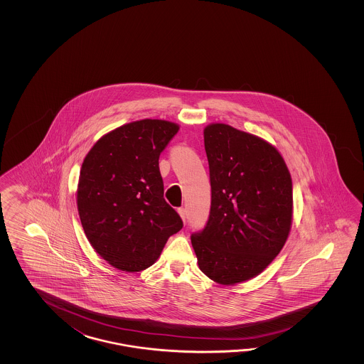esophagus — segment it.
<instances>
[{"mask_svg":"<svg viewBox=\"0 0 364 364\" xmlns=\"http://www.w3.org/2000/svg\"><path fill=\"white\" fill-rule=\"evenodd\" d=\"M178 213H179V216L182 217V220H183V221H185V218H186V209L185 208H182V207H181V208H178Z\"/></svg>","mask_w":364,"mask_h":364,"instance_id":"1","label":"esophagus"}]
</instances>
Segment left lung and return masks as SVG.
Wrapping results in <instances>:
<instances>
[{
	"mask_svg": "<svg viewBox=\"0 0 364 364\" xmlns=\"http://www.w3.org/2000/svg\"><path fill=\"white\" fill-rule=\"evenodd\" d=\"M210 210L191 234L200 271L221 285L252 279L279 255L291 226L293 186L279 151L229 124L204 129Z\"/></svg>",
	"mask_w": 364,
	"mask_h": 364,
	"instance_id": "obj_1",
	"label": "left lung"
}]
</instances>
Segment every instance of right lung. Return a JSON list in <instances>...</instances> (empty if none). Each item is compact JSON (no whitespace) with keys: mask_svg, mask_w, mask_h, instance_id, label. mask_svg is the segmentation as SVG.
I'll list each match as a JSON object with an SVG mask.
<instances>
[{"mask_svg":"<svg viewBox=\"0 0 364 364\" xmlns=\"http://www.w3.org/2000/svg\"><path fill=\"white\" fill-rule=\"evenodd\" d=\"M178 124L141 119L104 135L80 169L77 212L87 240L109 264L139 272L155 263L183 228L164 199L159 157Z\"/></svg>","mask_w":364,"mask_h":364,"instance_id":"1","label":"right lung"}]
</instances>
